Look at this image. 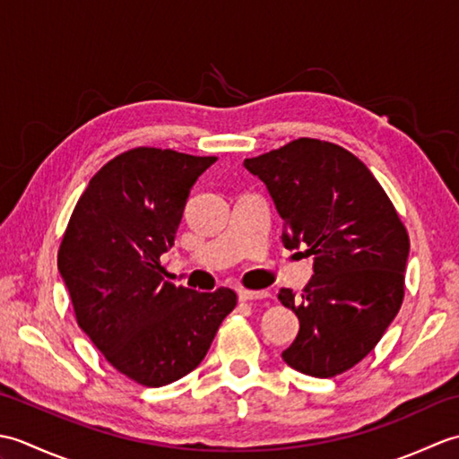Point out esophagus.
<instances>
[{
    "label": "esophagus",
    "instance_id": "1",
    "mask_svg": "<svg viewBox=\"0 0 459 459\" xmlns=\"http://www.w3.org/2000/svg\"><path fill=\"white\" fill-rule=\"evenodd\" d=\"M238 298L242 299V301H255V299H266V298H270V291H266V290H240L238 291Z\"/></svg>",
    "mask_w": 459,
    "mask_h": 459
}]
</instances>
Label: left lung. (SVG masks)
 <instances>
[{
  "instance_id": "obj_1",
  "label": "left lung",
  "mask_w": 459,
  "mask_h": 459,
  "mask_svg": "<svg viewBox=\"0 0 459 459\" xmlns=\"http://www.w3.org/2000/svg\"><path fill=\"white\" fill-rule=\"evenodd\" d=\"M245 168L266 185L284 221V247L314 256L301 296L278 294L299 319L281 359L311 377L345 373L401 309L411 250L404 224L367 165L335 143L299 138Z\"/></svg>"
}]
</instances>
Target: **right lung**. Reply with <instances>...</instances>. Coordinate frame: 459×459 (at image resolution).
Returning <instances> with one entry per match:
<instances>
[{
	"label": "right lung",
	"mask_w": 459,
	"mask_h": 459,
	"mask_svg": "<svg viewBox=\"0 0 459 459\" xmlns=\"http://www.w3.org/2000/svg\"><path fill=\"white\" fill-rule=\"evenodd\" d=\"M217 158L135 148L91 179L58 248L76 321L122 375L169 385L197 368L237 294H201L163 281L195 181Z\"/></svg>",
	"instance_id": "1"
}]
</instances>
